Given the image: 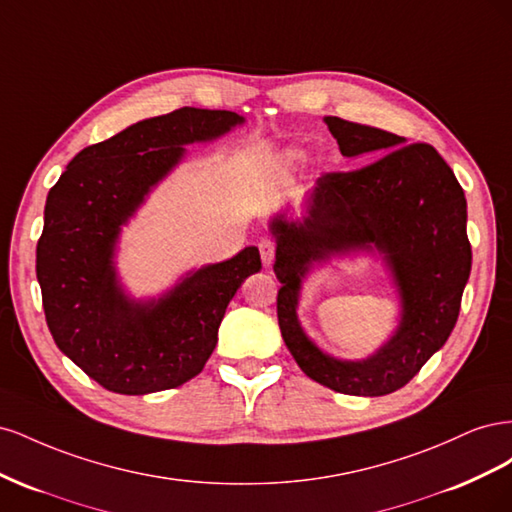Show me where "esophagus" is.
Masks as SVG:
<instances>
[{
  "mask_svg": "<svg viewBox=\"0 0 512 512\" xmlns=\"http://www.w3.org/2000/svg\"><path fill=\"white\" fill-rule=\"evenodd\" d=\"M258 250H260V258H262V265L269 267L271 262L275 260V252H277V241L273 237H262L258 241Z\"/></svg>",
  "mask_w": 512,
  "mask_h": 512,
  "instance_id": "34e87169",
  "label": "esophagus"
}]
</instances>
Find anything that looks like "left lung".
<instances>
[{"mask_svg":"<svg viewBox=\"0 0 512 512\" xmlns=\"http://www.w3.org/2000/svg\"><path fill=\"white\" fill-rule=\"evenodd\" d=\"M342 156L383 153L348 173H324L301 222L282 215L273 271L282 282L277 320L303 374L346 395L380 397L406 386L451 335L472 269L466 196L455 173L427 143L339 117H324ZM374 244L394 271L402 297L398 333L365 362H337L298 327L300 277L314 259Z\"/></svg>","mask_w":512,"mask_h":512,"instance_id":"left-lung-1","label":"left lung"}]
</instances>
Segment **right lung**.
I'll use <instances>...</instances> for the list:
<instances>
[{
    "mask_svg": "<svg viewBox=\"0 0 512 512\" xmlns=\"http://www.w3.org/2000/svg\"><path fill=\"white\" fill-rule=\"evenodd\" d=\"M232 111L183 106L85 147L53 185L36 247L46 324L59 350L106 391L147 395L203 371L230 299L260 271L258 247L185 277L158 301H130L115 280L121 224L183 158L241 123Z\"/></svg>",
    "mask_w": 512,
    "mask_h": 512,
    "instance_id": "1",
    "label": "right lung"
}]
</instances>
